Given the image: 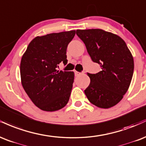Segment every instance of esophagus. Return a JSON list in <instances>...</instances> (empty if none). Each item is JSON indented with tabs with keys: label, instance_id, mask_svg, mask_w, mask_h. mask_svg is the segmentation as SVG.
<instances>
[{
	"label": "esophagus",
	"instance_id": "34e87169",
	"mask_svg": "<svg viewBox=\"0 0 146 146\" xmlns=\"http://www.w3.org/2000/svg\"><path fill=\"white\" fill-rule=\"evenodd\" d=\"M74 73H75V75L76 76H78V75H80V74H84V72H78V71H74Z\"/></svg>",
	"mask_w": 146,
	"mask_h": 146
}]
</instances>
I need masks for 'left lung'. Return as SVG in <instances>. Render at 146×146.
Segmentation results:
<instances>
[{"mask_svg":"<svg viewBox=\"0 0 146 146\" xmlns=\"http://www.w3.org/2000/svg\"><path fill=\"white\" fill-rule=\"evenodd\" d=\"M94 62L100 65V72L87 73L90 84L85 94L91 103L102 109L116 105L123 98L131 84L134 60L120 37L102 29L76 30Z\"/></svg>","mask_w":146,"mask_h":146,"instance_id":"1","label":"left lung"}]
</instances>
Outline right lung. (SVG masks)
I'll use <instances>...</instances> for the list:
<instances>
[{
	"instance_id": "1",
	"label": "right lung",
	"mask_w": 146,
	"mask_h": 146,
	"mask_svg": "<svg viewBox=\"0 0 146 146\" xmlns=\"http://www.w3.org/2000/svg\"><path fill=\"white\" fill-rule=\"evenodd\" d=\"M75 33L76 31H70L37 36L30 42L22 56V87L41 110H59L69 101L74 74L57 70V68L60 63H68L66 50Z\"/></svg>"
}]
</instances>
